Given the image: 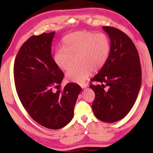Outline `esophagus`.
Returning a JSON list of instances; mask_svg holds the SVG:
<instances>
[{"mask_svg":"<svg viewBox=\"0 0 153 153\" xmlns=\"http://www.w3.org/2000/svg\"><path fill=\"white\" fill-rule=\"evenodd\" d=\"M80 86H81V87L82 88V89H85V88H86L87 87V84H82Z\"/></svg>","mask_w":153,"mask_h":153,"instance_id":"esophagus-1","label":"esophagus"}]
</instances>
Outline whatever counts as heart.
<instances>
[{
    "mask_svg": "<svg viewBox=\"0 0 153 153\" xmlns=\"http://www.w3.org/2000/svg\"><path fill=\"white\" fill-rule=\"evenodd\" d=\"M62 48L55 52L54 61L62 70L67 71L76 59L78 66L69 69L65 80L82 84L92 71H98L105 66L109 57L110 44L103 33L80 30L64 37Z\"/></svg>",
    "mask_w": 153,
    "mask_h": 153,
    "instance_id": "heart-1",
    "label": "heart"
}]
</instances>
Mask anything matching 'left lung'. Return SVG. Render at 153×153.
Listing matches in <instances>:
<instances>
[{"mask_svg":"<svg viewBox=\"0 0 153 153\" xmlns=\"http://www.w3.org/2000/svg\"><path fill=\"white\" fill-rule=\"evenodd\" d=\"M110 39L108 59L91 80L95 98L92 108L94 115L106 123L121 120L135 103L142 83L139 55L131 39L115 27L103 26Z\"/></svg>","mask_w":153,"mask_h":153,"instance_id":"obj_1","label":"left lung"}]
</instances>
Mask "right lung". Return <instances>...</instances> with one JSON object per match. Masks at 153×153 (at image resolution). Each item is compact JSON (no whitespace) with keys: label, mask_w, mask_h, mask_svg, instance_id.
<instances>
[{"label":"right lung","mask_w":153,"mask_h":153,"mask_svg":"<svg viewBox=\"0 0 153 153\" xmlns=\"http://www.w3.org/2000/svg\"><path fill=\"white\" fill-rule=\"evenodd\" d=\"M55 33L32 36L23 44L14 64V79L18 96L30 116L41 126L58 129L73 119L82 88L69 83L62 91H53L64 77L51 53Z\"/></svg>","instance_id":"1"}]
</instances>
